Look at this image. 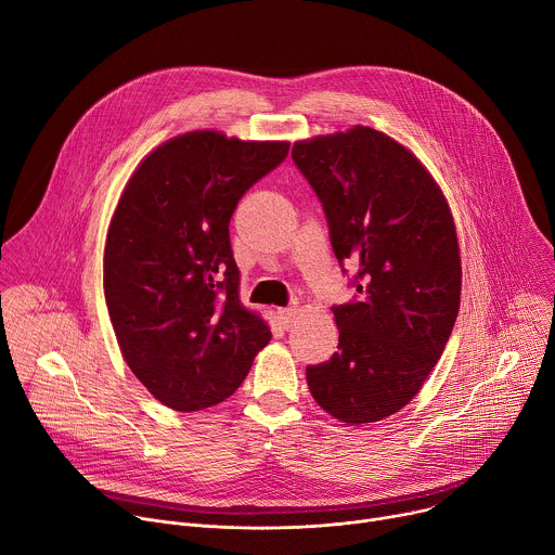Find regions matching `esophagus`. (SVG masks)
Masks as SVG:
<instances>
[{
  "instance_id": "34e87169",
  "label": "esophagus",
  "mask_w": 555,
  "mask_h": 555,
  "mask_svg": "<svg viewBox=\"0 0 555 555\" xmlns=\"http://www.w3.org/2000/svg\"><path fill=\"white\" fill-rule=\"evenodd\" d=\"M296 315H298V309H296V307H281V309L276 311V319L281 321V325H283L285 330H289V327L294 325Z\"/></svg>"
}]
</instances>
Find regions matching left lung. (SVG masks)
I'll return each instance as SVG.
<instances>
[{
  "label": "left lung",
  "instance_id": "1",
  "mask_svg": "<svg viewBox=\"0 0 555 555\" xmlns=\"http://www.w3.org/2000/svg\"><path fill=\"white\" fill-rule=\"evenodd\" d=\"M292 157L323 202L338 261L358 266L356 300L332 307L340 351L307 366V386L334 420L373 424L415 398L452 334L454 219L420 157L377 129L298 140Z\"/></svg>",
  "mask_w": 555,
  "mask_h": 555
}]
</instances>
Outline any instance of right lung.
I'll return each instance as SVG.
<instances>
[{"mask_svg":"<svg viewBox=\"0 0 555 555\" xmlns=\"http://www.w3.org/2000/svg\"><path fill=\"white\" fill-rule=\"evenodd\" d=\"M283 140L199 129L131 173L105 242V300L120 353L157 402L193 413L240 388L272 332L240 300L230 217L279 167Z\"/></svg>","mask_w":555,"mask_h":555,"instance_id":"add662e5","label":"right lung"}]
</instances>
